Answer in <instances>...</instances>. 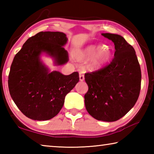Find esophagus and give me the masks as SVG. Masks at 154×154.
<instances>
[{
    "mask_svg": "<svg viewBox=\"0 0 154 154\" xmlns=\"http://www.w3.org/2000/svg\"><path fill=\"white\" fill-rule=\"evenodd\" d=\"M85 77H84V75H83V72H79V80L81 82H83L84 80Z\"/></svg>",
    "mask_w": 154,
    "mask_h": 154,
    "instance_id": "34e87169",
    "label": "esophagus"
}]
</instances>
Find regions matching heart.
<instances>
[{"label": "heart", "instance_id": "obj_1", "mask_svg": "<svg viewBox=\"0 0 154 154\" xmlns=\"http://www.w3.org/2000/svg\"><path fill=\"white\" fill-rule=\"evenodd\" d=\"M111 56V48L108 45H101L96 48L90 45L76 53L77 58L80 61L90 60L88 67L90 69H96L108 62Z\"/></svg>", "mask_w": 154, "mask_h": 154}]
</instances>
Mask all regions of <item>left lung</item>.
Segmentation results:
<instances>
[{
	"label": "left lung",
	"mask_w": 154,
	"mask_h": 154,
	"mask_svg": "<svg viewBox=\"0 0 154 154\" xmlns=\"http://www.w3.org/2000/svg\"><path fill=\"white\" fill-rule=\"evenodd\" d=\"M115 45L114 58L98 71L85 74L88 91L85 106L97 120L115 122L133 107L139 98L141 71L136 52L123 36L102 33Z\"/></svg>",
	"instance_id": "8db88e82"
}]
</instances>
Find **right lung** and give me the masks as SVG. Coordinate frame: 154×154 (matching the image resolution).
Segmentation results:
<instances>
[{
	"label": "right lung",
	"instance_id": "1",
	"mask_svg": "<svg viewBox=\"0 0 154 154\" xmlns=\"http://www.w3.org/2000/svg\"><path fill=\"white\" fill-rule=\"evenodd\" d=\"M66 35L61 32H40L26 41L15 56L9 75L13 100L28 118L45 121L53 118L63 106L65 96L79 82V73L64 75L51 71L41 60L43 54L54 60L56 66L69 61L64 47Z\"/></svg>",
	"mask_w": 154,
	"mask_h": 154
}]
</instances>
